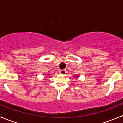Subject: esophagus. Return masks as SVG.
<instances>
[{"label":"esophagus","mask_w":123,"mask_h":123,"mask_svg":"<svg viewBox=\"0 0 123 123\" xmlns=\"http://www.w3.org/2000/svg\"><path fill=\"white\" fill-rule=\"evenodd\" d=\"M66 72H66L65 70H59V73L61 74H65L66 73Z\"/></svg>","instance_id":"obj_1"}]
</instances>
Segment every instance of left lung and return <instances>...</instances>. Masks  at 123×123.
I'll return each instance as SVG.
<instances>
[{
	"label": "left lung",
	"instance_id": "8db88e82",
	"mask_svg": "<svg viewBox=\"0 0 123 123\" xmlns=\"http://www.w3.org/2000/svg\"><path fill=\"white\" fill-rule=\"evenodd\" d=\"M77 76H76V77H77Z\"/></svg>",
	"mask_w": 123,
	"mask_h": 123
}]
</instances>
